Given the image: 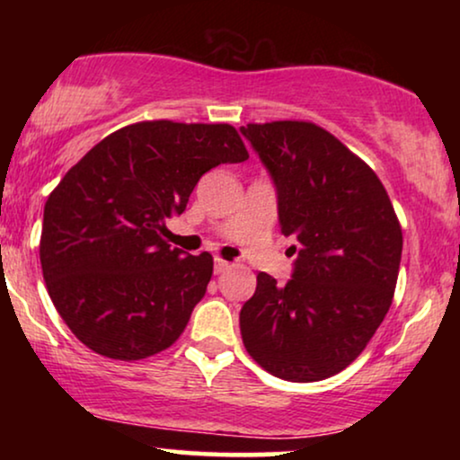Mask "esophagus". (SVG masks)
<instances>
[{"instance_id": "esophagus-1", "label": "esophagus", "mask_w": 460, "mask_h": 460, "mask_svg": "<svg viewBox=\"0 0 460 460\" xmlns=\"http://www.w3.org/2000/svg\"><path fill=\"white\" fill-rule=\"evenodd\" d=\"M230 268H232V263H228L226 260H219V257H216V261H213V272H216V274L228 272Z\"/></svg>"}]
</instances>
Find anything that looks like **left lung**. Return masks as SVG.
Returning a JSON list of instances; mask_svg holds the SVG:
<instances>
[{
    "mask_svg": "<svg viewBox=\"0 0 460 460\" xmlns=\"http://www.w3.org/2000/svg\"><path fill=\"white\" fill-rule=\"evenodd\" d=\"M297 241L285 287L266 272L241 310L249 356L285 381H323L360 356L392 305L402 228L381 180L335 136L305 121L241 128Z\"/></svg>",
    "mask_w": 460,
    "mask_h": 460,
    "instance_id": "1",
    "label": "left lung"
}]
</instances>
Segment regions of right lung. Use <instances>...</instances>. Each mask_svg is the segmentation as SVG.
<instances>
[{"label": "right lung", "mask_w": 460, "mask_h": 460, "mask_svg": "<svg viewBox=\"0 0 460 460\" xmlns=\"http://www.w3.org/2000/svg\"><path fill=\"white\" fill-rule=\"evenodd\" d=\"M249 159L228 123L142 121L98 142L43 209L40 260L52 304L100 356L142 360L184 332L213 257L163 241L200 175Z\"/></svg>", "instance_id": "right-lung-1"}]
</instances>
